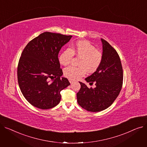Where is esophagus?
Masks as SVG:
<instances>
[{"label": "esophagus", "mask_w": 147, "mask_h": 147, "mask_svg": "<svg viewBox=\"0 0 147 147\" xmlns=\"http://www.w3.org/2000/svg\"><path fill=\"white\" fill-rule=\"evenodd\" d=\"M69 83H70L71 84H72L74 81L73 80H71V79H69Z\"/></svg>", "instance_id": "esophagus-1"}]
</instances>
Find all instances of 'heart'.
<instances>
[{
  "label": "heart",
  "mask_w": 147,
  "mask_h": 147,
  "mask_svg": "<svg viewBox=\"0 0 147 147\" xmlns=\"http://www.w3.org/2000/svg\"><path fill=\"white\" fill-rule=\"evenodd\" d=\"M81 58L79 61V67L69 66L64 69V75L71 80H77L83 76L86 70L94 73L99 68L102 60V55L97 51L94 45L86 40L77 42L70 48L65 49L59 56V61L64 66L71 63L73 56Z\"/></svg>",
  "instance_id": "obj_1"
}]
</instances>
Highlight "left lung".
<instances>
[{"mask_svg":"<svg viewBox=\"0 0 147 147\" xmlns=\"http://www.w3.org/2000/svg\"><path fill=\"white\" fill-rule=\"evenodd\" d=\"M102 60L93 74L85 79L96 87L88 88L79 82L81 88L77 94L78 102L83 109L91 112L107 109L119 96L123 84V68L117 51L106 40L101 38Z\"/></svg>","mask_w":147,"mask_h":147,"instance_id":"left-lung-1","label":"left lung"}]
</instances>
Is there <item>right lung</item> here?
<instances>
[{"label": "right lung", "instance_id": "1", "mask_svg": "<svg viewBox=\"0 0 147 147\" xmlns=\"http://www.w3.org/2000/svg\"><path fill=\"white\" fill-rule=\"evenodd\" d=\"M71 37L44 32L23 50L17 68L18 82L23 96L34 107L42 110L55 107L61 101L60 92L70 84L61 77L63 73L58 56Z\"/></svg>", "mask_w": 147, "mask_h": 147}]
</instances>
